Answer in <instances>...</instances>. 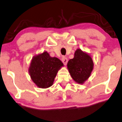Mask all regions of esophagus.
I'll return each instance as SVG.
<instances>
[{
	"mask_svg": "<svg viewBox=\"0 0 122 122\" xmlns=\"http://www.w3.org/2000/svg\"><path fill=\"white\" fill-rule=\"evenodd\" d=\"M62 61L63 64H64L65 65H66L67 63V62H68V60H67V57H65V56H63L62 58Z\"/></svg>",
	"mask_w": 122,
	"mask_h": 122,
	"instance_id": "esophagus-1",
	"label": "esophagus"
}]
</instances>
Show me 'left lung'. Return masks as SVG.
I'll return each instance as SVG.
<instances>
[{
	"instance_id": "1",
	"label": "left lung",
	"mask_w": 122,
	"mask_h": 122,
	"mask_svg": "<svg viewBox=\"0 0 122 122\" xmlns=\"http://www.w3.org/2000/svg\"><path fill=\"white\" fill-rule=\"evenodd\" d=\"M93 66L90 55L80 49H77L73 59H70L67 63V68L71 77L79 84H83L90 77Z\"/></svg>"
}]
</instances>
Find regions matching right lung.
<instances>
[{
	"mask_svg": "<svg viewBox=\"0 0 122 122\" xmlns=\"http://www.w3.org/2000/svg\"><path fill=\"white\" fill-rule=\"evenodd\" d=\"M63 66L57 57H52L45 51L32 57L29 73L34 83L39 88H47L51 86L59 70Z\"/></svg>",
	"mask_w": 122,
	"mask_h": 122,
	"instance_id": "1",
	"label": "right lung"
}]
</instances>
